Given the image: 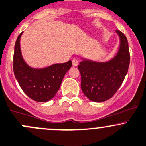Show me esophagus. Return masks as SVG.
<instances>
[{
  "instance_id": "1",
  "label": "esophagus",
  "mask_w": 146,
  "mask_h": 146,
  "mask_svg": "<svg viewBox=\"0 0 146 146\" xmlns=\"http://www.w3.org/2000/svg\"><path fill=\"white\" fill-rule=\"evenodd\" d=\"M79 64V62H78L77 60H72V65L74 66V67H76V66Z\"/></svg>"
}]
</instances>
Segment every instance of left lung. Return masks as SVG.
<instances>
[{"label":"left lung","instance_id":"1","mask_svg":"<svg viewBox=\"0 0 146 146\" xmlns=\"http://www.w3.org/2000/svg\"><path fill=\"white\" fill-rule=\"evenodd\" d=\"M116 32L120 38V46L113 58L104 62L82 59L78 65L82 77V90L92 102H105L111 98L128 72L130 64L128 40L122 32Z\"/></svg>","mask_w":146,"mask_h":146}]
</instances>
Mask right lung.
Segmentation results:
<instances>
[{"label": "right lung", "instance_id": "right-lung-1", "mask_svg": "<svg viewBox=\"0 0 146 146\" xmlns=\"http://www.w3.org/2000/svg\"><path fill=\"white\" fill-rule=\"evenodd\" d=\"M23 33L18 35L15 44L13 72L23 91L28 97L38 102H46L55 96L64 75L72 67V61L54 64L41 69L33 68L25 62L21 50Z\"/></svg>", "mask_w": 146, "mask_h": 146}]
</instances>
